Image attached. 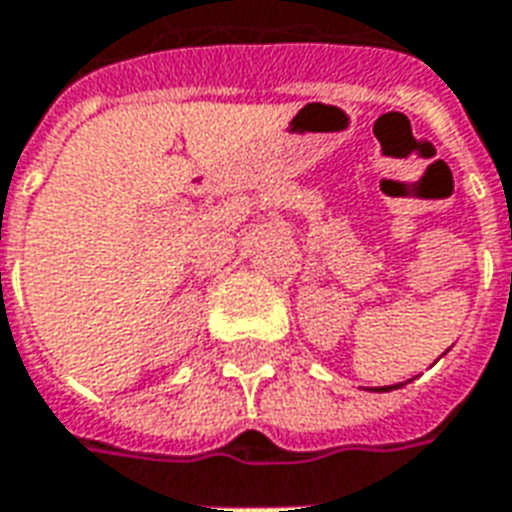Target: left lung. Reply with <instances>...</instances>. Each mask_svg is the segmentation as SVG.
<instances>
[{"instance_id":"left-lung-1","label":"left lung","mask_w":512,"mask_h":512,"mask_svg":"<svg viewBox=\"0 0 512 512\" xmlns=\"http://www.w3.org/2000/svg\"><path fill=\"white\" fill-rule=\"evenodd\" d=\"M403 384H392V386H376L373 392H392V389H400Z\"/></svg>"}]
</instances>
